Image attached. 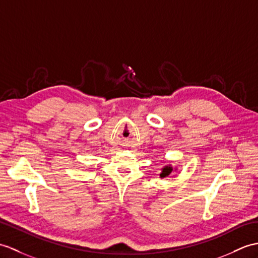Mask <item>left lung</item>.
Here are the masks:
<instances>
[{
    "mask_svg": "<svg viewBox=\"0 0 258 258\" xmlns=\"http://www.w3.org/2000/svg\"><path fill=\"white\" fill-rule=\"evenodd\" d=\"M171 171H172L171 167H165V168L163 169V172L160 173V177H161V178H165V177H167V176H169Z\"/></svg>",
    "mask_w": 258,
    "mask_h": 258,
    "instance_id": "obj_1",
    "label": "left lung"
}]
</instances>
